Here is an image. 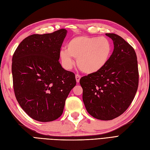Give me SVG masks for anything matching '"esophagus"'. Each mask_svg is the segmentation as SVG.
<instances>
[{"label":"esophagus","instance_id":"obj_1","mask_svg":"<svg viewBox=\"0 0 150 150\" xmlns=\"http://www.w3.org/2000/svg\"><path fill=\"white\" fill-rule=\"evenodd\" d=\"M81 76L79 75V74H76V82L77 83H79V81H80V79H81Z\"/></svg>","mask_w":150,"mask_h":150}]
</instances>
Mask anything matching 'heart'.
Segmentation results:
<instances>
[{
    "mask_svg": "<svg viewBox=\"0 0 150 150\" xmlns=\"http://www.w3.org/2000/svg\"><path fill=\"white\" fill-rule=\"evenodd\" d=\"M112 52L110 40L104 37L76 36L67 44V49L62 48L59 57L63 67L69 70L74 64L86 74H93L101 70L110 59Z\"/></svg>",
    "mask_w": 150,
    "mask_h": 150,
    "instance_id": "b5f03b06",
    "label": "heart"
}]
</instances>
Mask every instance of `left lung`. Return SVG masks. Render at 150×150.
<instances>
[{"label":"left lung","instance_id":"left-lung-1","mask_svg":"<svg viewBox=\"0 0 150 150\" xmlns=\"http://www.w3.org/2000/svg\"><path fill=\"white\" fill-rule=\"evenodd\" d=\"M114 44L107 64L81 78L83 100L89 114L111 120L123 113L133 101L138 86V69L134 49L118 35L106 34Z\"/></svg>","mask_w":150,"mask_h":150}]
</instances>
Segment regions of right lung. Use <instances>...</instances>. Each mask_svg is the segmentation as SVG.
<instances>
[{
	"label": "right lung",
	"mask_w": 150,
	"mask_h": 150,
	"mask_svg": "<svg viewBox=\"0 0 150 150\" xmlns=\"http://www.w3.org/2000/svg\"><path fill=\"white\" fill-rule=\"evenodd\" d=\"M64 29L25 38L12 57L13 90L19 105L32 118L52 121L63 112L66 99L76 84L73 72L63 69L59 51Z\"/></svg>",
	"instance_id": "right-lung-1"
}]
</instances>
